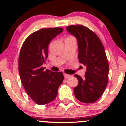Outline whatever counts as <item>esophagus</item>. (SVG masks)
<instances>
[{
    "instance_id": "obj_1",
    "label": "esophagus",
    "mask_w": 126,
    "mask_h": 126,
    "mask_svg": "<svg viewBox=\"0 0 126 126\" xmlns=\"http://www.w3.org/2000/svg\"><path fill=\"white\" fill-rule=\"evenodd\" d=\"M64 76L65 79H67V78H69L70 77V75L66 74V73H64Z\"/></svg>"
}]
</instances>
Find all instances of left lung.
Here are the masks:
<instances>
[{"label": "left lung", "instance_id": "8db88e82", "mask_svg": "<svg viewBox=\"0 0 126 126\" xmlns=\"http://www.w3.org/2000/svg\"><path fill=\"white\" fill-rule=\"evenodd\" d=\"M67 30L77 38L78 59L86 66L84 78L75 75L78 80L75 96L83 103H93L102 96L108 83L109 65L104 47L97 35L85 26H67Z\"/></svg>", "mask_w": 126, "mask_h": 126}]
</instances>
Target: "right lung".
<instances>
[{
	"label": "right lung",
	"mask_w": 126,
	"mask_h": 126,
	"mask_svg": "<svg viewBox=\"0 0 126 126\" xmlns=\"http://www.w3.org/2000/svg\"><path fill=\"white\" fill-rule=\"evenodd\" d=\"M59 27L42 28L32 33L22 46L19 57V73L26 92L36 104H47L56 99L58 88L64 80L62 72L43 67L48 57L50 42L62 32Z\"/></svg>",
	"instance_id": "right-lung-1"
}]
</instances>
